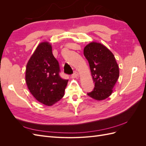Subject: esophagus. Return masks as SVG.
I'll list each match as a JSON object with an SVG mask.
<instances>
[{
  "instance_id": "esophagus-1",
  "label": "esophagus",
  "mask_w": 146,
  "mask_h": 146,
  "mask_svg": "<svg viewBox=\"0 0 146 146\" xmlns=\"http://www.w3.org/2000/svg\"><path fill=\"white\" fill-rule=\"evenodd\" d=\"M78 76H79V74H78L77 72H76V71H75V72L73 73V74H72V76H71L72 78H77Z\"/></svg>"
}]
</instances>
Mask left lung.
Returning <instances> with one entry per match:
<instances>
[{"instance_id": "obj_1", "label": "left lung", "mask_w": 146, "mask_h": 146, "mask_svg": "<svg viewBox=\"0 0 146 146\" xmlns=\"http://www.w3.org/2000/svg\"><path fill=\"white\" fill-rule=\"evenodd\" d=\"M84 56L88 61L95 85L87 94L96 100L111 96L119 76V66L113 53L99 42H92L85 46Z\"/></svg>"}]
</instances>
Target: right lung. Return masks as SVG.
<instances>
[{
    "mask_svg": "<svg viewBox=\"0 0 146 146\" xmlns=\"http://www.w3.org/2000/svg\"><path fill=\"white\" fill-rule=\"evenodd\" d=\"M48 42L39 44L29 60L25 81L30 92L39 102L51 106L64 96L68 80L60 76V66Z\"/></svg>",
    "mask_w": 146,
    "mask_h": 146,
    "instance_id": "obj_1",
    "label": "right lung"
}]
</instances>
